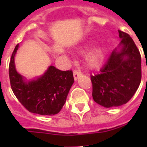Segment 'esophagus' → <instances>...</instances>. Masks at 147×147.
I'll return each instance as SVG.
<instances>
[{
	"label": "esophagus",
	"mask_w": 147,
	"mask_h": 147,
	"mask_svg": "<svg viewBox=\"0 0 147 147\" xmlns=\"http://www.w3.org/2000/svg\"><path fill=\"white\" fill-rule=\"evenodd\" d=\"M82 71L80 70H78V69H75L73 71V76H74V78H75V80H77L81 76H82Z\"/></svg>",
	"instance_id": "34e87169"
}]
</instances>
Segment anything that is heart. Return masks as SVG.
<instances>
[{
	"label": "heart",
	"instance_id": "1",
	"mask_svg": "<svg viewBox=\"0 0 147 147\" xmlns=\"http://www.w3.org/2000/svg\"><path fill=\"white\" fill-rule=\"evenodd\" d=\"M105 57V51L102 48H98L88 53L86 56V62L92 68L100 65Z\"/></svg>",
	"mask_w": 147,
	"mask_h": 147
}]
</instances>
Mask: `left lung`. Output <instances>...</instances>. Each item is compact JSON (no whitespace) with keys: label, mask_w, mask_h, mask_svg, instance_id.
Segmentation results:
<instances>
[{"label":"left lung","mask_w":147,"mask_h":147,"mask_svg":"<svg viewBox=\"0 0 147 147\" xmlns=\"http://www.w3.org/2000/svg\"><path fill=\"white\" fill-rule=\"evenodd\" d=\"M121 50L114 49L99 74L91 76L92 97L105 107L127 103L141 82V55L129 34L118 30Z\"/></svg>","instance_id":"1"}]
</instances>
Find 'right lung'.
<instances>
[{
    "instance_id": "add662e5",
    "label": "right lung",
    "mask_w": 147,
    "mask_h": 147,
    "mask_svg": "<svg viewBox=\"0 0 147 147\" xmlns=\"http://www.w3.org/2000/svg\"><path fill=\"white\" fill-rule=\"evenodd\" d=\"M18 47L19 44L15 47L9 64V77L13 94L31 113L40 115L58 114L74 82L72 71H61L51 65L40 78L26 82L15 69L14 55Z\"/></svg>"
}]
</instances>
